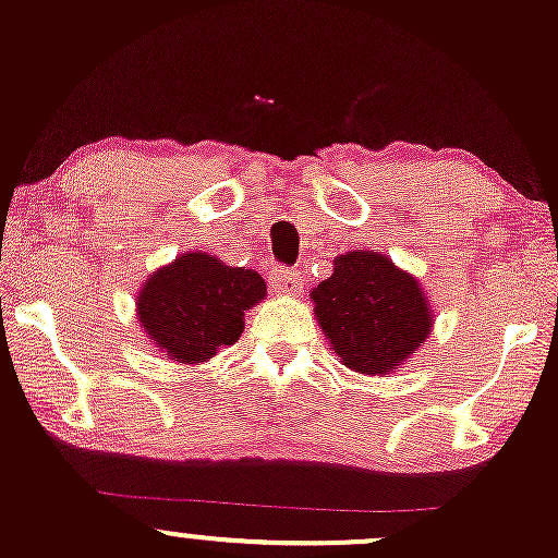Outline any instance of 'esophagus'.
<instances>
[{"label": "esophagus", "instance_id": "obj_1", "mask_svg": "<svg viewBox=\"0 0 558 558\" xmlns=\"http://www.w3.org/2000/svg\"><path fill=\"white\" fill-rule=\"evenodd\" d=\"M269 286H272L275 294L299 296L304 291V278L302 272H294V269L275 267L272 275H269Z\"/></svg>", "mask_w": 558, "mask_h": 558}]
</instances>
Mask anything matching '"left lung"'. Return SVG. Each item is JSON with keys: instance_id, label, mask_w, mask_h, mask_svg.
<instances>
[{"instance_id": "left-lung-1", "label": "left lung", "mask_w": 558, "mask_h": 558, "mask_svg": "<svg viewBox=\"0 0 558 558\" xmlns=\"http://www.w3.org/2000/svg\"><path fill=\"white\" fill-rule=\"evenodd\" d=\"M310 299L328 348L363 377L401 368L430 337L436 318L420 280L379 251L337 256L331 278Z\"/></svg>"}]
</instances>
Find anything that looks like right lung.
Instances as JSON below:
<instances>
[{"label":"right lung","mask_w":558,"mask_h":558,"mask_svg":"<svg viewBox=\"0 0 558 558\" xmlns=\"http://www.w3.org/2000/svg\"><path fill=\"white\" fill-rule=\"evenodd\" d=\"M267 296L259 272L186 251L155 269L136 296L138 324L173 363H208L245 328V310Z\"/></svg>","instance_id":"add662e5"}]
</instances>
